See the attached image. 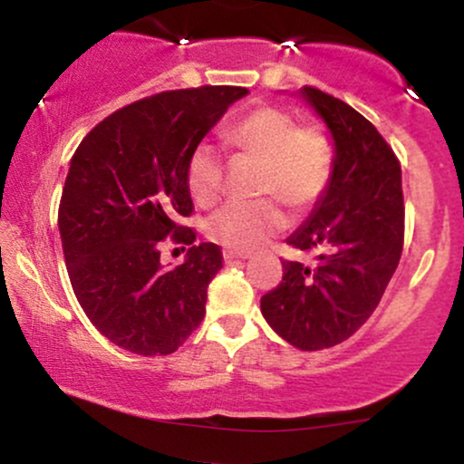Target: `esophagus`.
Returning <instances> with one entry per match:
<instances>
[{
    "instance_id": "34e87169",
    "label": "esophagus",
    "mask_w": 464,
    "mask_h": 464,
    "mask_svg": "<svg viewBox=\"0 0 464 464\" xmlns=\"http://www.w3.org/2000/svg\"><path fill=\"white\" fill-rule=\"evenodd\" d=\"M248 253H236V250H225V259L227 262H233V259H248Z\"/></svg>"
}]
</instances>
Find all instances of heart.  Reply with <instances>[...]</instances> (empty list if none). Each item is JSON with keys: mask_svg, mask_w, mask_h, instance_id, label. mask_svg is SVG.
<instances>
[{"mask_svg": "<svg viewBox=\"0 0 464 464\" xmlns=\"http://www.w3.org/2000/svg\"><path fill=\"white\" fill-rule=\"evenodd\" d=\"M227 143L237 154L262 163L257 174V200L228 202L205 222L211 242L231 250L264 244L285 227L284 207L295 214L314 209L327 194L334 177V148L318 126H296L285 111L259 106L237 120L227 132ZM225 163L220 146L202 140L188 159V189L198 205H211L222 194Z\"/></svg>", "mask_w": 464, "mask_h": 464, "instance_id": "1", "label": "heart"}]
</instances>
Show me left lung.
I'll return each mask as SVG.
<instances>
[{"label":"left lung","instance_id":"1","mask_svg":"<svg viewBox=\"0 0 464 464\" xmlns=\"http://www.w3.org/2000/svg\"><path fill=\"white\" fill-rule=\"evenodd\" d=\"M334 140V177L305 225L285 239L314 264L281 262L262 296L266 323L301 351L340 344L369 321L403 248L401 165L375 126L347 102L303 87Z\"/></svg>","mask_w":464,"mask_h":464}]
</instances>
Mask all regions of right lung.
<instances>
[{"label": "right lung", "mask_w": 464, "mask_h": 464, "mask_svg": "<svg viewBox=\"0 0 464 464\" xmlns=\"http://www.w3.org/2000/svg\"><path fill=\"white\" fill-rule=\"evenodd\" d=\"M244 87L163 92L115 111L69 163L58 231L73 295L100 334L137 355L174 353L205 318L207 287L222 268L218 244L194 246L188 159ZM168 235L190 246L163 269Z\"/></svg>", "instance_id": "obj_1"}]
</instances>
